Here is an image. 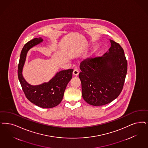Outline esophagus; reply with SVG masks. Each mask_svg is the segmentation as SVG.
Segmentation results:
<instances>
[{"label": "esophagus", "instance_id": "34e87169", "mask_svg": "<svg viewBox=\"0 0 148 148\" xmlns=\"http://www.w3.org/2000/svg\"><path fill=\"white\" fill-rule=\"evenodd\" d=\"M79 71H78L77 69H74V71L73 72V75H75V76L78 75H79Z\"/></svg>", "mask_w": 148, "mask_h": 148}]
</instances>
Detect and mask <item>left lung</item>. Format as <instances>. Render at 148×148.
<instances>
[{
  "label": "left lung",
  "instance_id": "obj_1",
  "mask_svg": "<svg viewBox=\"0 0 148 148\" xmlns=\"http://www.w3.org/2000/svg\"><path fill=\"white\" fill-rule=\"evenodd\" d=\"M109 50L101 57L88 58L80 64L79 77L86 102L101 106L116 99L122 91L127 62L121 46L110 40Z\"/></svg>",
  "mask_w": 148,
  "mask_h": 148
}]
</instances>
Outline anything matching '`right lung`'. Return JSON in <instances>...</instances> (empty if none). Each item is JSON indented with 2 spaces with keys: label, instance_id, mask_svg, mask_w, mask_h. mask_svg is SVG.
I'll return each instance as SVG.
<instances>
[{
  "label": "right lung",
  "instance_id": "1",
  "mask_svg": "<svg viewBox=\"0 0 148 148\" xmlns=\"http://www.w3.org/2000/svg\"><path fill=\"white\" fill-rule=\"evenodd\" d=\"M43 39L36 38L27 42L21 52L18 66V77L27 98L36 106L42 108H51L58 106L63 99L66 85L72 78L73 69L57 72L47 82L38 85H32L26 82L22 75V69L28 51L40 44Z\"/></svg>",
  "mask_w": 148,
  "mask_h": 148
}]
</instances>
